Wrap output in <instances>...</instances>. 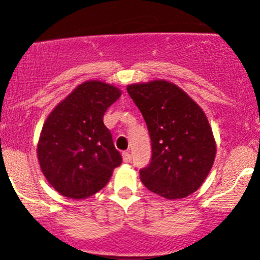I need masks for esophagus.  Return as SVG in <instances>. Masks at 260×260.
I'll use <instances>...</instances> for the list:
<instances>
[{
	"instance_id": "34e87169",
	"label": "esophagus",
	"mask_w": 260,
	"mask_h": 260,
	"mask_svg": "<svg viewBox=\"0 0 260 260\" xmlns=\"http://www.w3.org/2000/svg\"><path fill=\"white\" fill-rule=\"evenodd\" d=\"M122 161H124V162H130L131 161V155H130V152L129 151H124L122 152Z\"/></svg>"
}]
</instances>
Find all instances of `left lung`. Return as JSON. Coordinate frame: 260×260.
Returning a JSON list of instances; mask_svg holds the SVG:
<instances>
[{
  "mask_svg": "<svg viewBox=\"0 0 260 260\" xmlns=\"http://www.w3.org/2000/svg\"><path fill=\"white\" fill-rule=\"evenodd\" d=\"M126 90L151 139V160L140 170L141 182L169 200L193 193L216 156V142L202 109L166 80L133 84Z\"/></svg>",
  "mask_w": 260,
  "mask_h": 260,
  "instance_id": "8db88e82",
  "label": "left lung"
}]
</instances>
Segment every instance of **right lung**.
Segmentation results:
<instances>
[{
	"instance_id": "1",
	"label": "right lung",
	"mask_w": 260,
	"mask_h": 260,
	"mask_svg": "<svg viewBox=\"0 0 260 260\" xmlns=\"http://www.w3.org/2000/svg\"><path fill=\"white\" fill-rule=\"evenodd\" d=\"M121 93L98 80L78 85L42 127L37 153L43 175L63 196L80 200L96 193L121 165L103 116Z\"/></svg>"
}]
</instances>
